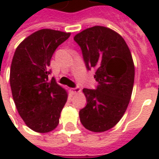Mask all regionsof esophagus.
Wrapping results in <instances>:
<instances>
[{
  "label": "esophagus",
  "instance_id": "obj_1",
  "mask_svg": "<svg viewBox=\"0 0 159 159\" xmlns=\"http://www.w3.org/2000/svg\"><path fill=\"white\" fill-rule=\"evenodd\" d=\"M70 93H72V94H75V93H79L80 89L79 88H77V87H75V88H70Z\"/></svg>",
  "mask_w": 159,
  "mask_h": 159
}]
</instances>
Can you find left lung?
Here are the masks:
<instances>
[{"label": "left lung", "instance_id": "obj_1", "mask_svg": "<svg viewBox=\"0 0 159 159\" xmlns=\"http://www.w3.org/2000/svg\"><path fill=\"white\" fill-rule=\"evenodd\" d=\"M88 70H95V89H83L86 107L79 111L87 129L104 132L122 118L129 103L134 66L129 47L119 34L103 26L84 30L74 37Z\"/></svg>", "mask_w": 159, "mask_h": 159}]
</instances>
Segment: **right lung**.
<instances>
[{
	"label": "right lung",
	"instance_id": "add662e5",
	"mask_svg": "<svg viewBox=\"0 0 159 159\" xmlns=\"http://www.w3.org/2000/svg\"><path fill=\"white\" fill-rule=\"evenodd\" d=\"M70 33L40 30L16 49L10 70V86L14 103L26 125L38 133H48L59 124L67 93L49 78L50 60L56 48Z\"/></svg>",
	"mask_w": 159,
	"mask_h": 159
}]
</instances>
